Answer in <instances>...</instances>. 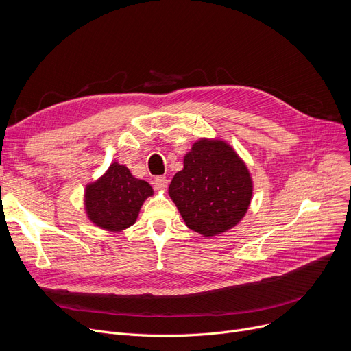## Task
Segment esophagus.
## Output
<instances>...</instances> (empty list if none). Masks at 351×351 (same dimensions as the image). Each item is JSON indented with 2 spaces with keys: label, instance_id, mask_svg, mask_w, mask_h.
Segmentation results:
<instances>
[{
  "label": "esophagus",
  "instance_id": "esophagus-1",
  "mask_svg": "<svg viewBox=\"0 0 351 351\" xmlns=\"http://www.w3.org/2000/svg\"><path fill=\"white\" fill-rule=\"evenodd\" d=\"M154 185L156 189L165 191L166 188H168V179H166V176H158L154 182Z\"/></svg>",
  "mask_w": 351,
  "mask_h": 351
}]
</instances>
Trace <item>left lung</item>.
<instances>
[{"instance_id":"obj_1","label":"left lung","mask_w":351,"mask_h":351,"mask_svg":"<svg viewBox=\"0 0 351 351\" xmlns=\"http://www.w3.org/2000/svg\"><path fill=\"white\" fill-rule=\"evenodd\" d=\"M253 195L247 166L220 139H199L183 158L169 196L189 229L206 237L234 228Z\"/></svg>"}]
</instances>
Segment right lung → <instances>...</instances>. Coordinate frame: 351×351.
<instances>
[{
	"instance_id": "right-lung-1",
	"label": "right lung",
	"mask_w": 351,
	"mask_h": 351,
	"mask_svg": "<svg viewBox=\"0 0 351 351\" xmlns=\"http://www.w3.org/2000/svg\"><path fill=\"white\" fill-rule=\"evenodd\" d=\"M152 195L149 183L136 179L125 165L114 162L98 180L86 185V216L104 230L122 232L136 222L143 202Z\"/></svg>"
}]
</instances>
